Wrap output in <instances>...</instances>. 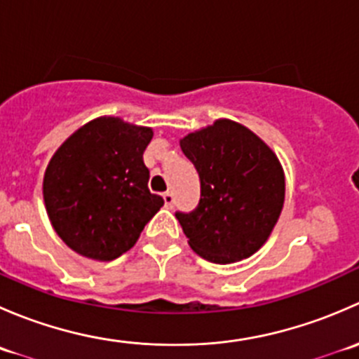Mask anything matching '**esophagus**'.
I'll use <instances>...</instances> for the list:
<instances>
[{
	"mask_svg": "<svg viewBox=\"0 0 359 359\" xmlns=\"http://www.w3.org/2000/svg\"><path fill=\"white\" fill-rule=\"evenodd\" d=\"M163 200H165L166 208H172V206H173V194L172 193H165V194H163Z\"/></svg>",
	"mask_w": 359,
	"mask_h": 359,
	"instance_id": "esophagus-1",
	"label": "esophagus"
}]
</instances>
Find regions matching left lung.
I'll list each match as a JSON object with an SVG mask.
<instances>
[{"mask_svg":"<svg viewBox=\"0 0 359 359\" xmlns=\"http://www.w3.org/2000/svg\"><path fill=\"white\" fill-rule=\"evenodd\" d=\"M180 149L200 173L196 210L177 212L189 247L213 264L248 259L273 233L285 203L280 159L233 119L187 133Z\"/></svg>","mask_w":359,"mask_h":359,"instance_id":"obj_1","label":"left lung"}]
</instances>
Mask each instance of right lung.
Listing matches in <instances>:
<instances>
[{
    "mask_svg": "<svg viewBox=\"0 0 359 359\" xmlns=\"http://www.w3.org/2000/svg\"><path fill=\"white\" fill-rule=\"evenodd\" d=\"M153 128L100 116L55 151L43 177L53 229L86 259L109 262L128 252L163 206L147 187L142 154Z\"/></svg>",
    "mask_w": 359,
    "mask_h": 359,
    "instance_id": "right-lung-1",
    "label": "right lung"
}]
</instances>
